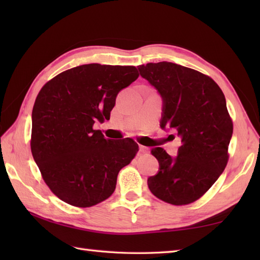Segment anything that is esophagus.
<instances>
[{"instance_id": "obj_1", "label": "esophagus", "mask_w": 260, "mask_h": 260, "mask_svg": "<svg viewBox=\"0 0 260 260\" xmlns=\"http://www.w3.org/2000/svg\"><path fill=\"white\" fill-rule=\"evenodd\" d=\"M140 152L141 153H148V147L140 145Z\"/></svg>"}]
</instances>
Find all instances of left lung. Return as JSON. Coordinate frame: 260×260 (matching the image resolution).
<instances>
[{"instance_id":"1","label":"left lung","mask_w":260,"mask_h":260,"mask_svg":"<svg viewBox=\"0 0 260 260\" xmlns=\"http://www.w3.org/2000/svg\"><path fill=\"white\" fill-rule=\"evenodd\" d=\"M137 68L162 98L161 128L175 131L181 140L176 156L153 148L159 168L147 179L148 187L174 206L194 202L228 162L234 126L223 92L210 77L181 64L162 61Z\"/></svg>"}]
</instances>
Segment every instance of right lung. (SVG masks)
Listing matches in <instances>:
<instances>
[{
  "mask_svg": "<svg viewBox=\"0 0 260 260\" xmlns=\"http://www.w3.org/2000/svg\"><path fill=\"white\" fill-rule=\"evenodd\" d=\"M133 66L89 63L66 70L42 87L32 110L31 152L60 200L87 208L113 194L119 171L139 151L131 139H105L118 92L139 78Z\"/></svg>",
  "mask_w": 260,
  "mask_h": 260,
  "instance_id": "add662e5",
  "label": "right lung"
}]
</instances>
